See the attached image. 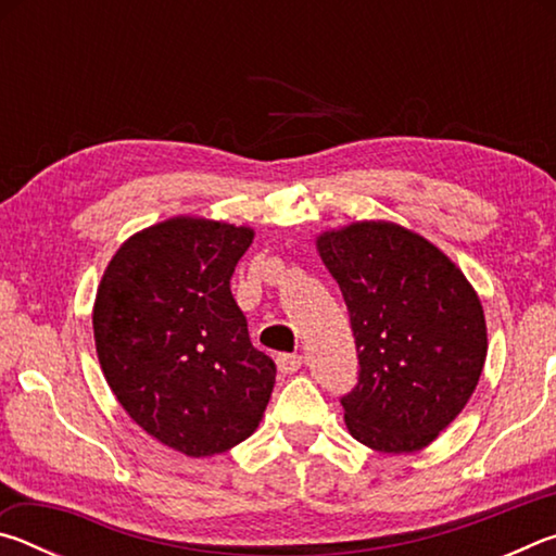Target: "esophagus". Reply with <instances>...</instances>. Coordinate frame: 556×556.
<instances>
[{
  "label": "esophagus",
  "mask_w": 556,
  "mask_h": 556,
  "mask_svg": "<svg viewBox=\"0 0 556 556\" xmlns=\"http://www.w3.org/2000/svg\"><path fill=\"white\" fill-rule=\"evenodd\" d=\"M301 363H304V357L296 355V353L277 355V368H279V372H285V375L296 372L301 368Z\"/></svg>",
  "instance_id": "34e87169"
}]
</instances>
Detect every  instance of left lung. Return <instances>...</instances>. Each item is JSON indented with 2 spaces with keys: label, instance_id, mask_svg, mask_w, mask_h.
Wrapping results in <instances>:
<instances>
[{
  "label": "left lung",
  "instance_id": "left-lung-1",
  "mask_svg": "<svg viewBox=\"0 0 556 556\" xmlns=\"http://www.w3.org/2000/svg\"><path fill=\"white\" fill-rule=\"evenodd\" d=\"M343 291L357 384L341 400L345 427L382 454L429 446L481 380L488 328L464 271L419 232L361 220L316 238Z\"/></svg>",
  "mask_w": 556,
  "mask_h": 556
}]
</instances>
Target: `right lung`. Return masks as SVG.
Returning a JSON list of instances; mask_svg holds the SVG:
<instances>
[{"label": "right lung", "instance_id": "1", "mask_svg": "<svg viewBox=\"0 0 556 556\" xmlns=\"http://www.w3.org/2000/svg\"><path fill=\"white\" fill-rule=\"evenodd\" d=\"M255 230L176 215L119 244L92 331L110 390L149 437L191 458L223 454L265 417L277 368L250 343L230 277Z\"/></svg>", "mask_w": 556, "mask_h": 556}]
</instances>
